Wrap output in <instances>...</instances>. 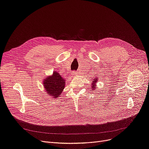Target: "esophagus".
Returning <instances> with one entry per match:
<instances>
[{"label": "esophagus", "mask_w": 149, "mask_h": 149, "mask_svg": "<svg viewBox=\"0 0 149 149\" xmlns=\"http://www.w3.org/2000/svg\"><path fill=\"white\" fill-rule=\"evenodd\" d=\"M77 72H75V71H73V72H72V74H71V75H72V76H75V75H77Z\"/></svg>", "instance_id": "esophagus-1"}]
</instances>
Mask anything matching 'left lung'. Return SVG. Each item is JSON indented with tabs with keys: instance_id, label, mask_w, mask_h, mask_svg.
<instances>
[{
	"instance_id": "1",
	"label": "left lung",
	"mask_w": 149,
	"mask_h": 149,
	"mask_svg": "<svg viewBox=\"0 0 149 149\" xmlns=\"http://www.w3.org/2000/svg\"><path fill=\"white\" fill-rule=\"evenodd\" d=\"M97 81H98V77H96L95 78V79H93V80H92V81H91V90H96V83L97 82Z\"/></svg>"
}]
</instances>
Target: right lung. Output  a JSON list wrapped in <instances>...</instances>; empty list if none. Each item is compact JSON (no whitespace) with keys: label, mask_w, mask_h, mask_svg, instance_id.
Listing matches in <instances>:
<instances>
[{"label":"right lung","mask_w":149,"mask_h":149,"mask_svg":"<svg viewBox=\"0 0 149 149\" xmlns=\"http://www.w3.org/2000/svg\"><path fill=\"white\" fill-rule=\"evenodd\" d=\"M42 82L46 93L53 99L60 96L65 84V79L56 71H54L52 75L47 76Z\"/></svg>","instance_id":"right-lung-1"}]
</instances>
